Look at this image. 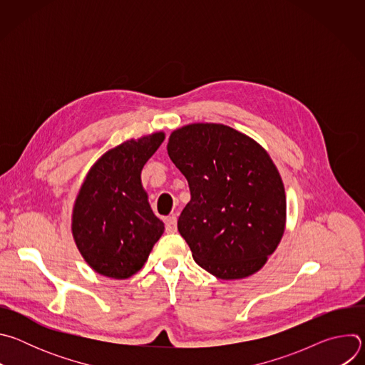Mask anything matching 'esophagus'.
I'll return each instance as SVG.
<instances>
[{"label": "esophagus", "mask_w": 365, "mask_h": 365, "mask_svg": "<svg viewBox=\"0 0 365 365\" xmlns=\"http://www.w3.org/2000/svg\"><path fill=\"white\" fill-rule=\"evenodd\" d=\"M178 231V218L175 215L166 218V232H176Z\"/></svg>", "instance_id": "1"}]
</instances>
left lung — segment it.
<instances>
[{"mask_svg":"<svg viewBox=\"0 0 365 365\" xmlns=\"http://www.w3.org/2000/svg\"><path fill=\"white\" fill-rule=\"evenodd\" d=\"M168 153L190 189L178 230L195 262L221 280L257 273L286 230L284 185L270 154L214 123L175 130Z\"/></svg>","mask_w":365,"mask_h":365,"instance_id":"1","label":"left lung"}]
</instances>
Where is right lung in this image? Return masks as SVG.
Listing matches in <instances>:
<instances>
[{
  "label": "right lung",
  "instance_id": "right-lung-1",
  "mask_svg": "<svg viewBox=\"0 0 365 365\" xmlns=\"http://www.w3.org/2000/svg\"><path fill=\"white\" fill-rule=\"evenodd\" d=\"M165 141L158 131L103 153L89 169L72 212V235L88 266L125 280L141 270L165 232L141 185L145 162Z\"/></svg>",
  "mask_w": 365,
  "mask_h": 365
}]
</instances>
